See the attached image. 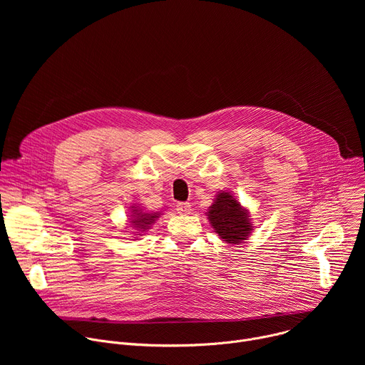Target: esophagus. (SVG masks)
<instances>
[{
    "mask_svg": "<svg viewBox=\"0 0 365 365\" xmlns=\"http://www.w3.org/2000/svg\"><path fill=\"white\" fill-rule=\"evenodd\" d=\"M176 210L180 215H187L192 211V205L189 202H180L176 205Z\"/></svg>",
    "mask_w": 365,
    "mask_h": 365,
    "instance_id": "esophagus-1",
    "label": "esophagus"
}]
</instances>
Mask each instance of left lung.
Returning <instances> with one entry per match:
<instances>
[{
	"instance_id": "1",
	"label": "left lung",
	"mask_w": 365,
	"mask_h": 365,
	"mask_svg": "<svg viewBox=\"0 0 365 365\" xmlns=\"http://www.w3.org/2000/svg\"><path fill=\"white\" fill-rule=\"evenodd\" d=\"M207 220L227 244H240L252 231L247 211L242 210L240 202L230 192L218 193L217 200L207 212Z\"/></svg>"
}]
</instances>
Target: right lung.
Returning <instances> with one entry per match:
<instances>
[{
	"mask_svg": "<svg viewBox=\"0 0 365 365\" xmlns=\"http://www.w3.org/2000/svg\"><path fill=\"white\" fill-rule=\"evenodd\" d=\"M134 207V206H133ZM160 214L154 212V214H145V212H141L138 210H133V215H131V224L134 225L135 230L138 231H145V230H150L148 227L155 221V218H159Z\"/></svg>",
	"mask_w": 365,
	"mask_h": 365,
	"instance_id": "add662e5",
	"label": "right lung"
}]
</instances>
